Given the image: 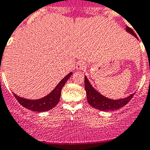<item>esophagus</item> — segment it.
I'll return each instance as SVG.
<instances>
[{"label":"esophagus","mask_w":150,"mask_h":150,"mask_svg":"<svg viewBox=\"0 0 150 150\" xmlns=\"http://www.w3.org/2000/svg\"><path fill=\"white\" fill-rule=\"evenodd\" d=\"M86 68V65H85V62H79L76 64V69L78 70H83Z\"/></svg>","instance_id":"34e87169"}]
</instances>
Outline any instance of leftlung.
Masks as SVG:
<instances>
[{"label":"left lung","mask_w":150,"mask_h":150,"mask_svg":"<svg viewBox=\"0 0 150 150\" xmlns=\"http://www.w3.org/2000/svg\"><path fill=\"white\" fill-rule=\"evenodd\" d=\"M126 31L128 33L133 35L135 38L138 40V37L135 35V31L129 27L126 26ZM85 89L87 94V100L91 106L96 109L99 110L103 111H109L119 109L121 108H123L125 105H126L134 96V93L130 94L127 97L122 98L120 99H111L109 98H107L104 96L103 95L98 92L92 85L89 80L88 79L86 76H85Z\"/></svg>","instance_id":"1"}]
</instances>
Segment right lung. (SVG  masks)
Segmentation results:
<instances>
[{"label": "right lung", "mask_w": 150, "mask_h": 150, "mask_svg": "<svg viewBox=\"0 0 150 150\" xmlns=\"http://www.w3.org/2000/svg\"><path fill=\"white\" fill-rule=\"evenodd\" d=\"M72 74V72H70L67 76H65L57 84V85L55 87L54 89L50 93H48V95L41 98V99H25V98L20 97L19 96H17L15 93L13 94L17 100L18 101V102L23 107L27 108L28 110H30L31 111H35V112H45V111H48L49 110L52 109L53 108H54L57 105V103L59 101V99H60L61 91H62L65 84L68 81V79L71 77Z\"/></svg>", "instance_id": "obj_1"}]
</instances>
